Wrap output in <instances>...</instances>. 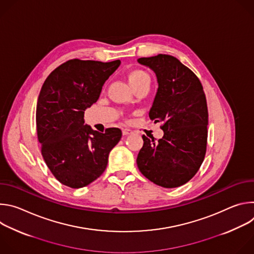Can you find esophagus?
I'll return each instance as SVG.
<instances>
[{
    "mask_svg": "<svg viewBox=\"0 0 254 254\" xmlns=\"http://www.w3.org/2000/svg\"><path fill=\"white\" fill-rule=\"evenodd\" d=\"M132 133V130L129 129V128H124L123 129V134L124 135H128V134H131Z\"/></svg>",
    "mask_w": 254,
    "mask_h": 254,
    "instance_id": "34e87169",
    "label": "esophagus"
}]
</instances>
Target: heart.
<instances>
[{"label":"heart","instance_id":"obj_1","mask_svg":"<svg viewBox=\"0 0 254 254\" xmlns=\"http://www.w3.org/2000/svg\"><path fill=\"white\" fill-rule=\"evenodd\" d=\"M148 77H149V75L146 73V72H143L142 70H133L128 74V82H129L131 88H133L134 86L138 85L139 83H141L144 79Z\"/></svg>","mask_w":254,"mask_h":254}]
</instances>
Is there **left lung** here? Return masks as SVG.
<instances>
[{
    "mask_svg": "<svg viewBox=\"0 0 254 254\" xmlns=\"http://www.w3.org/2000/svg\"><path fill=\"white\" fill-rule=\"evenodd\" d=\"M137 62L157 76L158 90L149 117L155 123L164 122L162 138L142 135L138 170L161 187L182 186L198 172L206 153L208 110L203 86L174 56L158 54Z\"/></svg>",
    "mask_w": 254,
    "mask_h": 254,
    "instance_id": "obj_1",
    "label": "left lung"
}]
</instances>
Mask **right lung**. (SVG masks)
<instances>
[{"label":"right lung","mask_w":254,"mask_h":254,"mask_svg":"<svg viewBox=\"0 0 254 254\" xmlns=\"http://www.w3.org/2000/svg\"><path fill=\"white\" fill-rule=\"evenodd\" d=\"M120 65V60H68L42 85L36 108L38 140L47 167L65 186L82 188L96 180L122 137L118 127L101 133L84 125L85 110Z\"/></svg>","instance_id":"1"}]
</instances>
